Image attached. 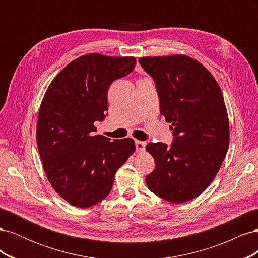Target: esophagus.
Returning a JSON list of instances; mask_svg holds the SVG:
<instances>
[{
    "mask_svg": "<svg viewBox=\"0 0 258 258\" xmlns=\"http://www.w3.org/2000/svg\"><path fill=\"white\" fill-rule=\"evenodd\" d=\"M146 142L144 141H136V148L137 152H143L145 150Z\"/></svg>",
    "mask_w": 258,
    "mask_h": 258,
    "instance_id": "34e87169",
    "label": "esophagus"
}]
</instances>
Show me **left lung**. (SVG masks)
I'll list each match as a JSON object with an SVG mask.
<instances>
[{
    "label": "left lung",
    "mask_w": 258,
    "mask_h": 258,
    "mask_svg": "<svg viewBox=\"0 0 258 258\" xmlns=\"http://www.w3.org/2000/svg\"><path fill=\"white\" fill-rule=\"evenodd\" d=\"M139 62L153 77L160 114L172 124L174 136L171 146L146 145L156 162L146 185L162 199L184 204L207 189L227 153L229 121L223 93L213 75L184 54Z\"/></svg>",
    "instance_id": "8db88e82"
}]
</instances>
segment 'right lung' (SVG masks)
Here are the masks:
<instances>
[{
    "label": "right lung",
    "mask_w": 258,
    "mask_h": 258,
    "mask_svg": "<svg viewBox=\"0 0 258 258\" xmlns=\"http://www.w3.org/2000/svg\"><path fill=\"white\" fill-rule=\"evenodd\" d=\"M135 57L85 54L54 77L38 113L36 142L52 188L70 205H97L110 194L115 174L135 153L130 138L93 136L107 111L111 84L128 75Z\"/></svg>",
    "instance_id": "add662e5"
}]
</instances>
